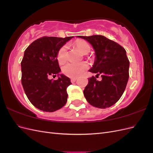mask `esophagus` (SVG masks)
<instances>
[{
  "mask_svg": "<svg viewBox=\"0 0 153 153\" xmlns=\"http://www.w3.org/2000/svg\"><path fill=\"white\" fill-rule=\"evenodd\" d=\"M76 79H77L76 78H71V82H76Z\"/></svg>",
  "mask_w": 153,
  "mask_h": 153,
  "instance_id": "34e87169",
  "label": "esophagus"
}]
</instances>
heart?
Instances as JSON below:
<instances>
[{
	"mask_svg": "<svg viewBox=\"0 0 153 153\" xmlns=\"http://www.w3.org/2000/svg\"><path fill=\"white\" fill-rule=\"evenodd\" d=\"M75 47L83 54H87L90 52L91 47L86 41L84 39H77L75 42ZM68 58L66 46H62L57 52V61L59 64L66 62ZM88 68V65L84 62L68 63L62 68V72L64 75L71 77L76 78L81 75Z\"/></svg>",
	"mask_w": 153,
	"mask_h": 153,
	"instance_id": "1",
	"label": "heart"
}]
</instances>
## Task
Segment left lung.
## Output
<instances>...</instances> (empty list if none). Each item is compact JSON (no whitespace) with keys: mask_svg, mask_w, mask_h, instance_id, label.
<instances>
[{"mask_svg":"<svg viewBox=\"0 0 153 153\" xmlns=\"http://www.w3.org/2000/svg\"><path fill=\"white\" fill-rule=\"evenodd\" d=\"M90 43L95 51L96 59L89 71L100 75L89 78L84 94L90 105L105 108L121 98L129 78V62L126 52L121 45L101 35L78 36Z\"/></svg>","mask_w":153,"mask_h":153,"instance_id":"8db88e82","label":"left lung"}]
</instances>
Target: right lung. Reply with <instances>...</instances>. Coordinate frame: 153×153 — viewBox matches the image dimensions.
Masks as SVG:
<instances>
[{
	"instance_id": "obj_1",
	"label": "right lung",
	"mask_w": 153,
	"mask_h": 153,
	"mask_svg": "<svg viewBox=\"0 0 153 153\" xmlns=\"http://www.w3.org/2000/svg\"><path fill=\"white\" fill-rule=\"evenodd\" d=\"M44 36L33 41L24 52L21 62L22 84L30 102L44 112H52L66 105L69 78L61 71L57 61L59 50L71 39ZM57 74V80H50V76Z\"/></svg>"
}]
</instances>
